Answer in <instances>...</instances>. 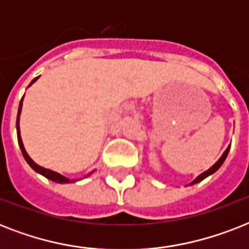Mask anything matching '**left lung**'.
<instances>
[{"instance_id":"left-lung-1","label":"left lung","mask_w":249,"mask_h":249,"mask_svg":"<svg viewBox=\"0 0 249 249\" xmlns=\"http://www.w3.org/2000/svg\"><path fill=\"white\" fill-rule=\"evenodd\" d=\"M229 150H230V146H229V147L226 148V150H225V152H224V154H222V156H221L220 159L217 160V163L214 164V165L211 166V168H209L208 170H205V172H203V173H201L200 176H197V177L195 178V179H194V181L191 182L190 185H194V183H197V182L203 181L204 178H207V177H208V176H211V174L214 173V172H216V170L218 169V168H220V166L222 165V163H224V161H225V159H226V156H228V154H229Z\"/></svg>"}]
</instances>
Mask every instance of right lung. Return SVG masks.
<instances>
[{"label": "right lung", "mask_w": 249, "mask_h": 249, "mask_svg": "<svg viewBox=\"0 0 249 249\" xmlns=\"http://www.w3.org/2000/svg\"><path fill=\"white\" fill-rule=\"evenodd\" d=\"M38 79V77H36V79L32 80V83L29 84V86L32 85L36 80ZM21 106H23V98H21L20 101V105H19V109H18V117H17V133H18V142H19V146H20V150H21V154H23V156H24V159L27 160V163L31 165V168L32 169H35L37 172V173L42 174L44 177H46L48 179H52V181L54 182H58V183H70V182H75L76 179H70V178L64 177V176H62V174L56 173V172H53V170L50 169H46V168H42V166L37 165L35 161H33L31 158L28 156V154H27V151H25L24 146H23V142H21V138H20V130H19V116H20V112H21ZM91 174V173H90ZM89 176V174H88Z\"/></svg>", "instance_id": "obj_1"}]
</instances>
